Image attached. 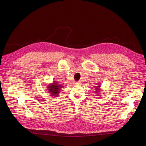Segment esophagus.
<instances>
[{"instance_id":"34e87169","label":"esophagus","mask_w":146,"mask_h":146,"mask_svg":"<svg viewBox=\"0 0 146 146\" xmlns=\"http://www.w3.org/2000/svg\"><path fill=\"white\" fill-rule=\"evenodd\" d=\"M75 84H77V85H80V84H81V82L80 81H77V82H75Z\"/></svg>"}]
</instances>
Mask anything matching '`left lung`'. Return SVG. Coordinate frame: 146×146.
Here are the masks:
<instances>
[{"mask_svg":"<svg viewBox=\"0 0 146 146\" xmlns=\"http://www.w3.org/2000/svg\"><path fill=\"white\" fill-rule=\"evenodd\" d=\"M101 86H100V84H99L98 86H96V87H95V94H96V95H98V94H99L100 92V87ZM97 96H99V95H97Z\"/></svg>","mask_w":146,"mask_h":146,"instance_id":"1","label":"left lung"}]
</instances>
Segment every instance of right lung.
<instances>
[{
	"mask_svg": "<svg viewBox=\"0 0 146 146\" xmlns=\"http://www.w3.org/2000/svg\"><path fill=\"white\" fill-rule=\"evenodd\" d=\"M63 87V86L59 84L56 81H53L52 83H51V84L47 86V90L48 92L50 94V95H51V96H54L53 98H55L59 96L61 88Z\"/></svg>",
	"mask_w": 146,
	"mask_h": 146,
	"instance_id": "obj_1",
	"label": "right lung"
}]
</instances>
